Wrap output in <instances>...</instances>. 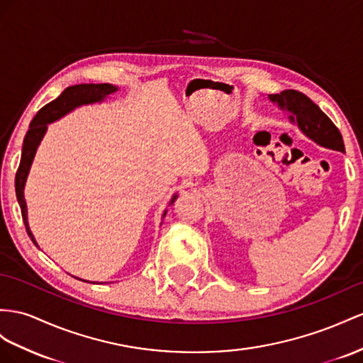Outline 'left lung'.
I'll return each mask as SVG.
<instances>
[{"instance_id":"1","label":"left lung","mask_w":363,"mask_h":363,"mask_svg":"<svg viewBox=\"0 0 363 363\" xmlns=\"http://www.w3.org/2000/svg\"><path fill=\"white\" fill-rule=\"evenodd\" d=\"M268 96L282 110H286L291 123L299 125L302 133L313 139L315 144L331 150L345 152L339 128L308 96L297 90H284Z\"/></svg>"}]
</instances>
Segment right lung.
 <instances>
[{
  "label": "right lung",
  "instance_id": "right-lung-1",
  "mask_svg": "<svg viewBox=\"0 0 363 363\" xmlns=\"http://www.w3.org/2000/svg\"><path fill=\"white\" fill-rule=\"evenodd\" d=\"M116 90H118V87L111 86V84H78V86L67 87L57 99L49 102L48 106H44L38 111V113H36V116L32 119L30 127H29V130H27L24 143H23L21 162H20V167H18V172L15 176V191H16L18 203H20V207H21V215H23L27 235L30 236L32 242L36 247H38V244H36V240L29 228V222H27V206H26V199H24V185H26L27 174H29V170H30V165L33 162L36 148H38L43 136L45 135V130H48V124L60 119L64 115H67L69 111H72L73 108H77L79 106H86V104H93V102L104 101L108 95L115 93ZM176 198H178V194H174L170 203H173ZM165 213L167 211H164V216H165Z\"/></svg>",
  "mask_w": 363,
  "mask_h": 363
}]
</instances>
